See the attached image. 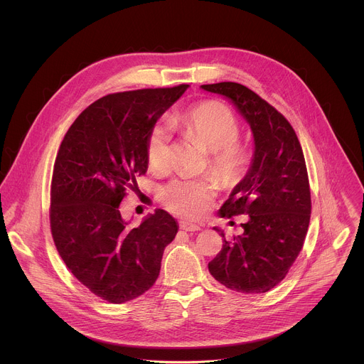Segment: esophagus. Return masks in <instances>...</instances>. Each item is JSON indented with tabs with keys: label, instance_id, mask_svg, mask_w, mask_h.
Returning <instances> with one entry per match:
<instances>
[{
	"label": "esophagus",
	"instance_id": "obj_1",
	"mask_svg": "<svg viewBox=\"0 0 364 364\" xmlns=\"http://www.w3.org/2000/svg\"><path fill=\"white\" fill-rule=\"evenodd\" d=\"M181 228H182L183 231H189V232L200 231V225L193 224V223H188V221H182V223H181Z\"/></svg>",
	"mask_w": 364,
	"mask_h": 364
}]
</instances>
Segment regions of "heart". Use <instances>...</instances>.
Returning <instances> with one entry per match:
<instances>
[{
	"label": "heart",
	"mask_w": 364,
	"mask_h": 364,
	"mask_svg": "<svg viewBox=\"0 0 364 364\" xmlns=\"http://www.w3.org/2000/svg\"><path fill=\"white\" fill-rule=\"evenodd\" d=\"M188 136L202 143L211 151V169L224 181H238L247 171L250 153L235 144L240 136V123L227 105L208 101L195 105L173 119ZM171 132L165 123L154 126L147 144L149 165L154 172L169 166ZM213 189L205 179H175L162 192V200L173 213L183 217H198L211 199Z\"/></svg>",
	"instance_id": "heart-1"
}]
</instances>
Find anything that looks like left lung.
<instances>
[{
  "instance_id": "8db88e82",
  "label": "left lung",
  "mask_w": 364,
  "mask_h": 364,
  "mask_svg": "<svg viewBox=\"0 0 364 364\" xmlns=\"http://www.w3.org/2000/svg\"><path fill=\"white\" fill-rule=\"evenodd\" d=\"M200 88L228 100L254 137L250 168L218 210L221 217L248 214L244 234L227 241L214 227L224 240L208 272L231 290L266 293L284 279L309 230L311 195L303 150L286 117L250 88L237 82Z\"/></svg>"
}]
</instances>
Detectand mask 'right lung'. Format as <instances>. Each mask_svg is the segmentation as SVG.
Returning a JSON list of instances; mask_svg holds the SVG:
<instances>
[{"label": "right lung", "instance_id": "obj_1", "mask_svg": "<svg viewBox=\"0 0 364 364\" xmlns=\"http://www.w3.org/2000/svg\"><path fill=\"white\" fill-rule=\"evenodd\" d=\"M189 88L106 95L71 124L54 162L50 225L71 273L95 296L122 304L153 287L176 220L156 208L139 227L120 214L126 189L149 168L147 144L158 119Z\"/></svg>", "mask_w": 364, "mask_h": 364}]
</instances>
